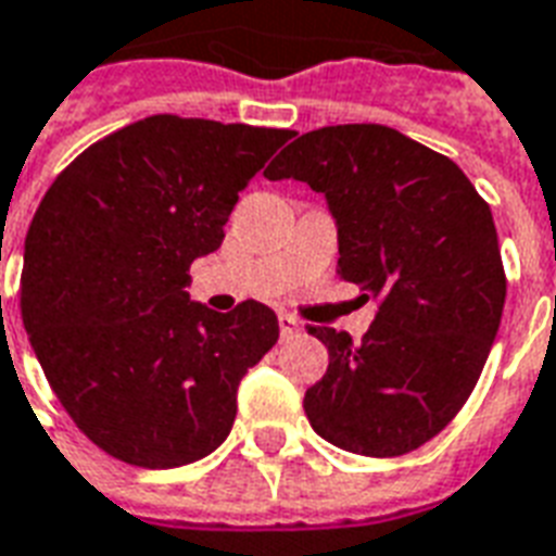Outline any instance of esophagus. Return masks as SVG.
Returning <instances> with one entry per match:
<instances>
[{
  "instance_id": "1",
  "label": "esophagus",
  "mask_w": 556,
  "mask_h": 556,
  "mask_svg": "<svg viewBox=\"0 0 556 556\" xmlns=\"http://www.w3.org/2000/svg\"><path fill=\"white\" fill-rule=\"evenodd\" d=\"M278 328H281L283 340H290V337H295V333L302 331V323L293 319L290 313H281V316H278Z\"/></svg>"
}]
</instances>
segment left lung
Instances as JSON below:
<instances>
[{
  "instance_id": "obj_1",
  "label": "left lung",
  "mask_w": 556,
  "mask_h": 556,
  "mask_svg": "<svg viewBox=\"0 0 556 556\" xmlns=\"http://www.w3.org/2000/svg\"><path fill=\"white\" fill-rule=\"evenodd\" d=\"M325 195L337 275L378 311L361 342L333 328L328 372L304 392L313 431L342 452L399 457L460 413L504 311V266L490 204L445 154L387 125L307 131L266 166Z\"/></svg>"
}]
</instances>
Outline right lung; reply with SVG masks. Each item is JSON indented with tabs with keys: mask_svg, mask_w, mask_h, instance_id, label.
I'll return each instance as SVG.
<instances>
[{
	"mask_svg": "<svg viewBox=\"0 0 556 556\" xmlns=\"http://www.w3.org/2000/svg\"><path fill=\"white\" fill-rule=\"evenodd\" d=\"M281 128L146 116L93 143L25 233L23 325L46 381L102 452L175 469L231 433L237 387L278 342V316L190 302V263L223 245L240 190Z\"/></svg>",
	"mask_w": 556,
	"mask_h": 556,
	"instance_id": "right-lung-1",
	"label": "right lung"
}]
</instances>
